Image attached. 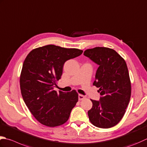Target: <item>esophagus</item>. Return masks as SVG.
<instances>
[{
	"label": "esophagus",
	"instance_id": "1",
	"mask_svg": "<svg viewBox=\"0 0 147 147\" xmlns=\"http://www.w3.org/2000/svg\"><path fill=\"white\" fill-rule=\"evenodd\" d=\"M84 99H85V97L84 96H83V95H82V94H79L78 95V99L80 100H83Z\"/></svg>",
	"mask_w": 147,
	"mask_h": 147
}]
</instances>
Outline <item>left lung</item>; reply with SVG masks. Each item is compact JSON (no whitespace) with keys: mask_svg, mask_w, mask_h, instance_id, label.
<instances>
[{"mask_svg":"<svg viewBox=\"0 0 147 147\" xmlns=\"http://www.w3.org/2000/svg\"><path fill=\"white\" fill-rule=\"evenodd\" d=\"M84 55L99 65L93 85L99 88V101L90 99L88 111L90 122L99 128L116 125L125 113L131 98V83L125 60L113 49L96 47L84 51Z\"/></svg>","mask_w":147,"mask_h":147,"instance_id":"left-lung-1","label":"left lung"}]
</instances>
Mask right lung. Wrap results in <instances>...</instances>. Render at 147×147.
I'll return each instance as SVG.
<instances>
[{
	"label": "right lung",
	"mask_w": 147,
	"mask_h": 147,
	"mask_svg": "<svg viewBox=\"0 0 147 147\" xmlns=\"http://www.w3.org/2000/svg\"><path fill=\"white\" fill-rule=\"evenodd\" d=\"M83 53L76 48L49 45L32 50L26 57L20 78L23 99L35 119L48 127L67 121L78 100L75 90L69 92L53 90L67 60Z\"/></svg>",
	"instance_id": "obj_1"
}]
</instances>
